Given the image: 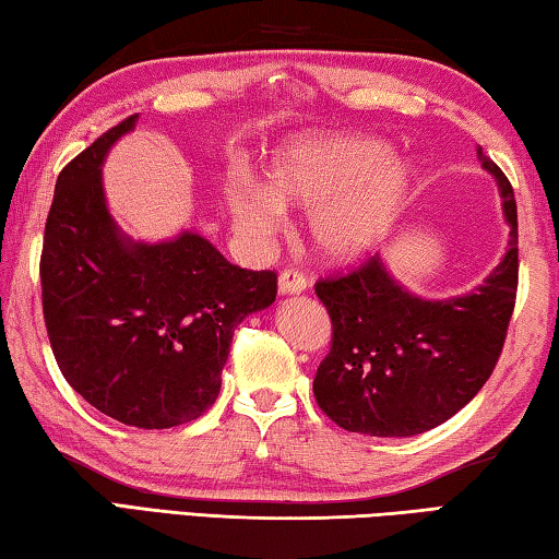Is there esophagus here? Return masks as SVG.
Masks as SVG:
<instances>
[{
	"label": "esophagus",
	"instance_id": "34e87169",
	"mask_svg": "<svg viewBox=\"0 0 559 559\" xmlns=\"http://www.w3.org/2000/svg\"><path fill=\"white\" fill-rule=\"evenodd\" d=\"M309 287V280L305 272L289 267L280 274V292L282 295H301Z\"/></svg>",
	"mask_w": 559,
	"mask_h": 559
}]
</instances>
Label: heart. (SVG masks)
<instances>
[{"label":"heart","mask_w":559,"mask_h":559,"mask_svg":"<svg viewBox=\"0 0 559 559\" xmlns=\"http://www.w3.org/2000/svg\"><path fill=\"white\" fill-rule=\"evenodd\" d=\"M270 186L250 174L228 181L235 225L267 238L285 221V203L309 213L311 240L331 260H354L380 245L403 209L409 166L373 136H301L270 164Z\"/></svg>","instance_id":"obj_1"}]
</instances>
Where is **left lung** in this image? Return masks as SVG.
<instances>
[{
	"label": "left lung",
	"mask_w": 559,
	"mask_h": 559,
	"mask_svg": "<svg viewBox=\"0 0 559 559\" xmlns=\"http://www.w3.org/2000/svg\"><path fill=\"white\" fill-rule=\"evenodd\" d=\"M503 195L511 240L501 264L464 297L427 301L385 272L378 254L317 282L331 319V348L314 397L331 423L368 437H413L454 417L491 378L518 292L513 186L481 154Z\"/></svg>",
	"instance_id": "1"
}]
</instances>
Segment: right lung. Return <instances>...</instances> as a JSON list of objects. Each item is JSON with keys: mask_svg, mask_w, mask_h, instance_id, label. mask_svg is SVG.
I'll return each instance as SVG.
<instances>
[{"mask_svg": "<svg viewBox=\"0 0 559 559\" xmlns=\"http://www.w3.org/2000/svg\"><path fill=\"white\" fill-rule=\"evenodd\" d=\"M130 115L58 174L41 250L56 364L103 415L140 429L201 417L221 390L233 331L277 297V272L242 270L195 233L144 245L117 233L100 164Z\"/></svg>", "mask_w": 559, "mask_h": 559, "instance_id": "right-lung-1", "label": "right lung"}]
</instances>
